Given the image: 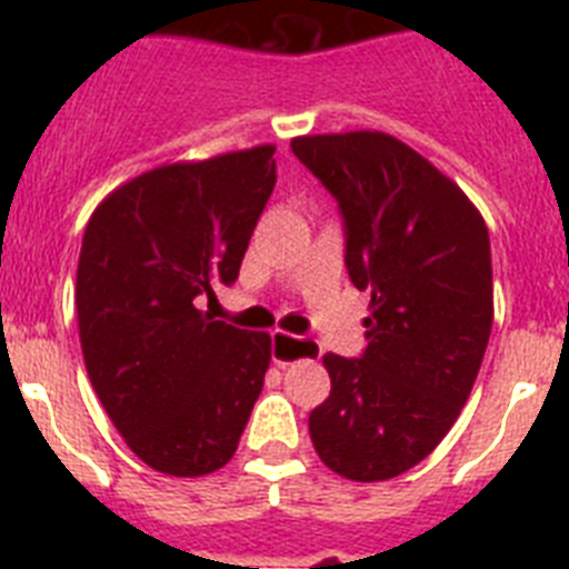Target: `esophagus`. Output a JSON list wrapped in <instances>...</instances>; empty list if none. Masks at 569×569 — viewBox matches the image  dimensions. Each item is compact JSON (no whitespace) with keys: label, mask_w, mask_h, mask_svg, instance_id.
<instances>
[{"label":"esophagus","mask_w":569,"mask_h":569,"mask_svg":"<svg viewBox=\"0 0 569 569\" xmlns=\"http://www.w3.org/2000/svg\"><path fill=\"white\" fill-rule=\"evenodd\" d=\"M319 350H316V341L310 339H296V336L290 333H281V330H273V336H270V356H273L276 365H290V361L296 359H310V356H316Z\"/></svg>","instance_id":"1"}]
</instances>
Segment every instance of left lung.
I'll list each match as a JSON object with an SVG mask.
<instances>
[{
	"instance_id": "obj_1",
	"label": "left lung",
	"mask_w": 569,
	"mask_h": 569,
	"mask_svg": "<svg viewBox=\"0 0 569 569\" xmlns=\"http://www.w3.org/2000/svg\"><path fill=\"white\" fill-rule=\"evenodd\" d=\"M290 148L339 204L347 276L370 290L361 356H325L330 396L310 413V439L345 479H393L433 453L479 376L490 233L470 199L393 136H301Z\"/></svg>"
}]
</instances>
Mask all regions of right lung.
Segmentation results:
<instances>
[{
	"label": "right lung",
	"instance_id": "right-lung-1",
	"mask_svg": "<svg viewBox=\"0 0 569 569\" xmlns=\"http://www.w3.org/2000/svg\"><path fill=\"white\" fill-rule=\"evenodd\" d=\"M273 153L148 170L84 228L77 313L90 385L130 450L168 476L228 465L264 385L270 336L213 321L199 299L239 279Z\"/></svg>",
	"mask_w": 569,
	"mask_h": 569
}]
</instances>
